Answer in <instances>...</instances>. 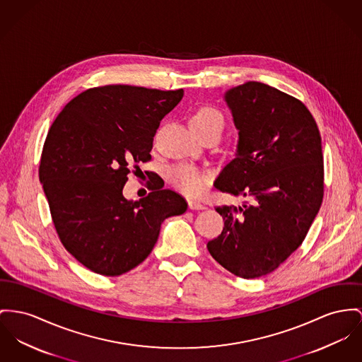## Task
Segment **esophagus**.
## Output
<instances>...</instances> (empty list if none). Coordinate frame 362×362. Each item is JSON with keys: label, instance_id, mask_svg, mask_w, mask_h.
Instances as JSON below:
<instances>
[{"label": "esophagus", "instance_id": "obj_1", "mask_svg": "<svg viewBox=\"0 0 362 362\" xmlns=\"http://www.w3.org/2000/svg\"><path fill=\"white\" fill-rule=\"evenodd\" d=\"M188 206H189L191 210H203V209H206L202 203H199V202H196V200H189V202H188Z\"/></svg>", "mask_w": 362, "mask_h": 362}]
</instances>
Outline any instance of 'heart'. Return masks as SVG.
Here are the masks:
<instances>
[{"label": "heart", "instance_id": "heart-1", "mask_svg": "<svg viewBox=\"0 0 362 362\" xmlns=\"http://www.w3.org/2000/svg\"><path fill=\"white\" fill-rule=\"evenodd\" d=\"M217 123L223 124V115L213 105L200 107L191 118V126L196 129H206ZM170 178L181 192L188 196H199L206 191L210 182V173L189 163H180L171 169Z\"/></svg>", "mask_w": 362, "mask_h": 362}]
</instances>
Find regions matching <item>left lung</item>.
Wrapping results in <instances>:
<instances>
[{"mask_svg":"<svg viewBox=\"0 0 362 362\" xmlns=\"http://www.w3.org/2000/svg\"><path fill=\"white\" fill-rule=\"evenodd\" d=\"M225 101L239 143L214 185L245 200L216 209L225 225L207 250L235 276L257 279L298 250L321 207V136L300 100L265 83L232 88Z\"/></svg>","mask_w":362,"mask_h":362,"instance_id":"left-lung-1","label":"left lung"}]
</instances>
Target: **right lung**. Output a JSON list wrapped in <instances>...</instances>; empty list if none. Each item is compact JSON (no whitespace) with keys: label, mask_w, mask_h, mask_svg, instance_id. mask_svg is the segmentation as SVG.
<instances>
[{"label":"right lung","mask_w":362,"mask_h":362,"mask_svg":"<svg viewBox=\"0 0 362 362\" xmlns=\"http://www.w3.org/2000/svg\"><path fill=\"white\" fill-rule=\"evenodd\" d=\"M182 96V89L92 88L74 97L49 129L40 181L52 221L64 248L97 274L121 276L140 265L162 222L187 211L181 194L156 185L139 202L122 193L132 168L151 160L160 121Z\"/></svg>","instance_id":"right-lung-1"}]
</instances>
